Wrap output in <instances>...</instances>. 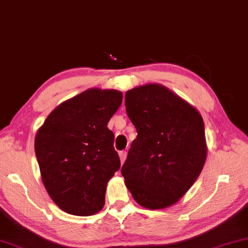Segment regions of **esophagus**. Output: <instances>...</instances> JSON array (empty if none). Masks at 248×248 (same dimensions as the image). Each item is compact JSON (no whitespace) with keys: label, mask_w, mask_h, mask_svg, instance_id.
I'll return each instance as SVG.
<instances>
[{"label":"esophagus","mask_w":248,"mask_h":248,"mask_svg":"<svg viewBox=\"0 0 248 248\" xmlns=\"http://www.w3.org/2000/svg\"><path fill=\"white\" fill-rule=\"evenodd\" d=\"M119 156H120L121 163H124V160H126V157H127V152H126V151H121V152H119Z\"/></svg>","instance_id":"1"}]
</instances>
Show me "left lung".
Listing matches in <instances>:
<instances>
[{"mask_svg":"<svg viewBox=\"0 0 248 248\" xmlns=\"http://www.w3.org/2000/svg\"><path fill=\"white\" fill-rule=\"evenodd\" d=\"M124 102L137 138L131 143L121 174L140 205L166 209L187 193L205 163L202 115L158 84L127 91Z\"/></svg>","mask_w":248,"mask_h":248,"instance_id":"left-lung-1","label":"left lung"}]
</instances>
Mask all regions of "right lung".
<instances>
[{"mask_svg": "<svg viewBox=\"0 0 248 248\" xmlns=\"http://www.w3.org/2000/svg\"><path fill=\"white\" fill-rule=\"evenodd\" d=\"M121 103V92L91 88L58 105L36 134L43 184L64 212L86 217L103 209L108 180L120 169L108 122Z\"/></svg>", "mask_w": 248, "mask_h": 248, "instance_id": "1", "label": "right lung"}]
</instances>
